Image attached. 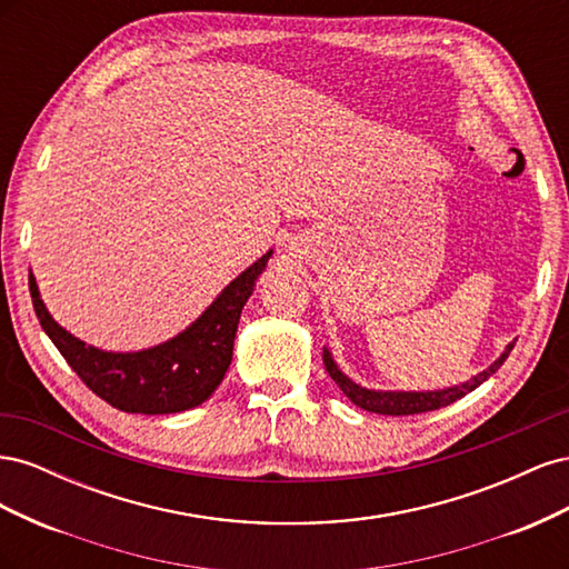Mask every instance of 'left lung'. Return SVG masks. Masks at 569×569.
Here are the masks:
<instances>
[{
    "instance_id": "1",
    "label": "left lung",
    "mask_w": 569,
    "mask_h": 569,
    "mask_svg": "<svg viewBox=\"0 0 569 569\" xmlns=\"http://www.w3.org/2000/svg\"><path fill=\"white\" fill-rule=\"evenodd\" d=\"M512 347H515V341L508 343L506 351L498 356V360H493V363L487 370H481L479 375H475L472 380L462 382L458 387L437 389V391H375V389H366V387L356 385L353 380H349V377L339 370L332 353L327 349H322V363H325L327 372H330L332 380L337 382V387L343 393H347L358 408H363L368 412H380V416H416V412H427V410H437V408L449 406V403L462 399L465 393H470L472 389H477L481 382H487L489 377L506 363V358L512 351Z\"/></svg>"
}]
</instances>
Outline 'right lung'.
<instances>
[{
    "instance_id": "right-lung-1",
    "label": "right lung",
    "mask_w": 569,
    "mask_h": 569,
    "mask_svg": "<svg viewBox=\"0 0 569 569\" xmlns=\"http://www.w3.org/2000/svg\"><path fill=\"white\" fill-rule=\"evenodd\" d=\"M270 256L272 251L263 253L234 278L184 332L134 353L101 351L66 332L49 316L32 274L28 284L42 330L99 399L123 412L168 416L203 403L222 382L232 360L239 316Z\"/></svg>"
}]
</instances>
